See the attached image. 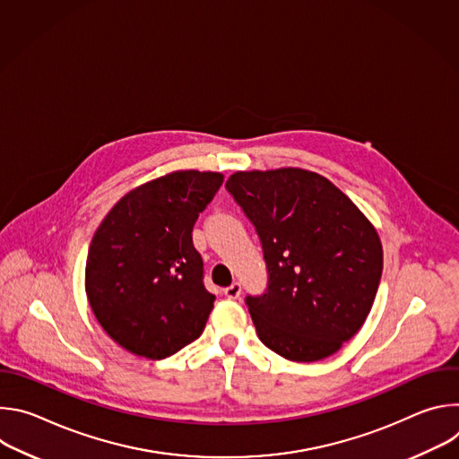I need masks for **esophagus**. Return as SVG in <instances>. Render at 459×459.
Instances as JSON below:
<instances>
[{"label":"esophagus","mask_w":459,"mask_h":459,"mask_svg":"<svg viewBox=\"0 0 459 459\" xmlns=\"http://www.w3.org/2000/svg\"><path fill=\"white\" fill-rule=\"evenodd\" d=\"M239 294H241V283H238V281H234L230 287L225 289V296L229 299H238Z\"/></svg>","instance_id":"1"}]
</instances>
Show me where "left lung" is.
Masks as SVG:
<instances>
[{
    "label": "left lung",
    "instance_id": "left-lung-1",
    "mask_svg": "<svg viewBox=\"0 0 459 459\" xmlns=\"http://www.w3.org/2000/svg\"><path fill=\"white\" fill-rule=\"evenodd\" d=\"M225 188L254 225L267 265L265 292L245 298L261 343L290 361L333 356L372 308L383 271L377 232L316 172H236Z\"/></svg>",
    "mask_w": 459,
    "mask_h": 459
}]
</instances>
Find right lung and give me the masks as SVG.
Here are the masks:
<instances>
[{
	"instance_id": "1",
	"label": "right lung",
	"mask_w": 459,
	"mask_h": 459,
	"mask_svg": "<svg viewBox=\"0 0 459 459\" xmlns=\"http://www.w3.org/2000/svg\"><path fill=\"white\" fill-rule=\"evenodd\" d=\"M221 183L218 172L167 174L123 195L98 227L87 298L125 351L163 359L202 336L216 296L205 289L192 229Z\"/></svg>"
}]
</instances>
